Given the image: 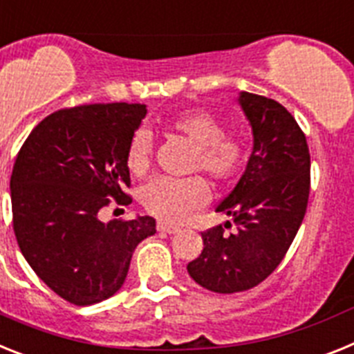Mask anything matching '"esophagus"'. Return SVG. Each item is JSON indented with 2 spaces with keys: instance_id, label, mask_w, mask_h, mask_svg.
<instances>
[{
  "instance_id": "34e87169",
  "label": "esophagus",
  "mask_w": 354,
  "mask_h": 354,
  "mask_svg": "<svg viewBox=\"0 0 354 354\" xmlns=\"http://www.w3.org/2000/svg\"><path fill=\"white\" fill-rule=\"evenodd\" d=\"M156 230H158V232L169 233V235H173V233L180 232V228H178V226H174V224H167V223H158L156 224Z\"/></svg>"
}]
</instances>
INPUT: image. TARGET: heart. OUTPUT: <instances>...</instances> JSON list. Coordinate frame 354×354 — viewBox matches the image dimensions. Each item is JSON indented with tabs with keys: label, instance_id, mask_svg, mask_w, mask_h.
<instances>
[{
	"label": "heart",
	"instance_id": "1",
	"mask_svg": "<svg viewBox=\"0 0 354 354\" xmlns=\"http://www.w3.org/2000/svg\"><path fill=\"white\" fill-rule=\"evenodd\" d=\"M169 130L183 135L194 144L190 171H203L217 183L230 181L245 162V146L235 135L223 133V124L215 115L201 109L180 112L169 121ZM151 135L139 130L128 146V167L135 176H142L151 164ZM208 199L207 183L198 176H158L142 190L146 210L165 223H181Z\"/></svg>",
	"mask_w": 354,
	"mask_h": 354
}]
</instances>
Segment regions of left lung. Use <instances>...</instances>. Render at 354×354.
Instances as JSON below:
<instances>
[{"instance_id": "8db88e82", "label": "left lung", "mask_w": 354, "mask_h": 354, "mask_svg": "<svg viewBox=\"0 0 354 354\" xmlns=\"http://www.w3.org/2000/svg\"><path fill=\"white\" fill-rule=\"evenodd\" d=\"M236 101L251 126L253 151L235 189L215 208L232 221L203 232L201 254L187 266L196 283L217 294L257 287L279 266L310 194L308 144L296 119L258 94L242 91Z\"/></svg>"}]
</instances>
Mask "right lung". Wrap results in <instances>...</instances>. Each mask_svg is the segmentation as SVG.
I'll list each match as a JSON object with an SVG mask.
<instances>
[{"label": "right lung", "mask_w": 354, "mask_h": 354, "mask_svg": "<svg viewBox=\"0 0 354 354\" xmlns=\"http://www.w3.org/2000/svg\"><path fill=\"white\" fill-rule=\"evenodd\" d=\"M146 104H84L37 124L10 178L14 232L35 274L78 306L109 299L124 283L131 254L156 221L100 219L109 199L130 203L128 146Z\"/></svg>", "instance_id": "add662e5"}]
</instances>
